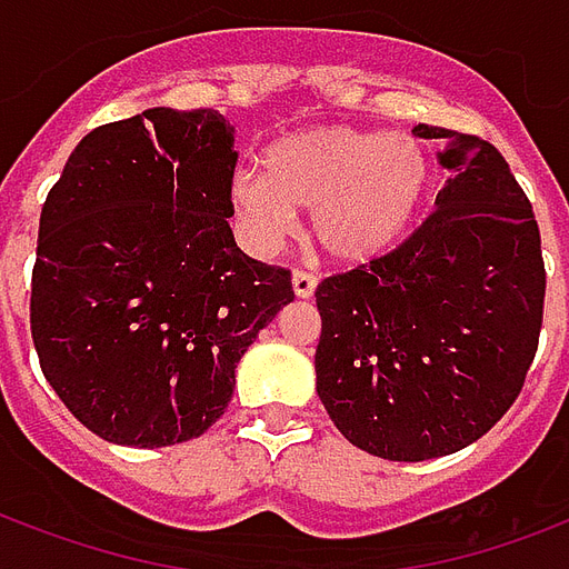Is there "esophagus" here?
<instances>
[{
	"label": "esophagus",
	"mask_w": 569,
	"mask_h": 569,
	"mask_svg": "<svg viewBox=\"0 0 569 569\" xmlns=\"http://www.w3.org/2000/svg\"><path fill=\"white\" fill-rule=\"evenodd\" d=\"M292 292H296L298 298H310L317 292V277L307 271H296L292 273Z\"/></svg>",
	"instance_id": "esophagus-1"
}]
</instances>
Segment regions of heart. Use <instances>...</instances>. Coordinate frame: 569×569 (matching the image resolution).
I'll use <instances>...</instances> for the list:
<instances>
[{"label":"heart","instance_id":"1","mask_svg":"<svg viewBox=\"0 0 569 569\" xmlns=\"http://www.w3.org/2000/svg\"><path fill=\"white\" fill-rule=\"evenodd\" d=\"M262 168L231 174L229 201L252 250H273L310 210L313 238L343 264L380 259L419 220L435 168L419 141L356 126H313L273 141Z\"/></svg>","mask_w":569,"mask_h":569}]
</instances>
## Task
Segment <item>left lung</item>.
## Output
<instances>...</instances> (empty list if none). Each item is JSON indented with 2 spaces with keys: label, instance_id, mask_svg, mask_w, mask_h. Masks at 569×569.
<instances>
[{
  "label": "left lung",
  "instance_id": "obj_1",
  "mask_svg": "<svg viewBox=\"0 0 569 569\" xmlns=\"http://www.w3.org/2000/svg\"><path fill=\"white\" fill-rule=\"evenodd\" d=\"M449 171L435 213L370 264L317 289L319 401L349 443L389 461L452 456L525 386L542 326L540 229L507 159L419 123Z\"/></svg>",
  "mask_w": 569,
  "mask_h": 569
}]
</instances>
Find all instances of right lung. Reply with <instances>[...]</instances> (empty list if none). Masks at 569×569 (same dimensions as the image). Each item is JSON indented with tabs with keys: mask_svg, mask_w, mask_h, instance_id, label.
Listing matches in <instances>:
<instances>
[{
	"mask_svg": "<svg viewBox=\"0 0 569 569\" xmlns=\"http://www.w3.org/2000/svg\"><path fill=\"white\" fill-rule=\"evenodd\" d=\"M234 129L147 108L99 126L48 192L32 343L71 416L108 443L174 446L217 422L234 368L296 292L229 229Z\"/></svg>",
	"mask_w": 569,
	"mask_h": 569,
	"instance_id": "obj_1",
	"label": "right lung"
}]
</instances>
